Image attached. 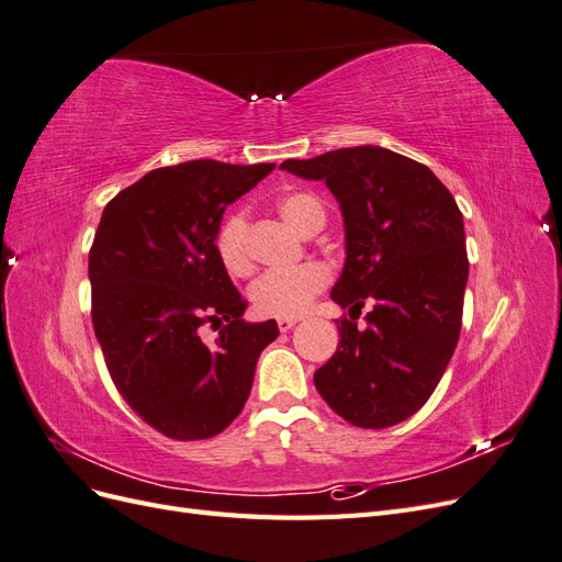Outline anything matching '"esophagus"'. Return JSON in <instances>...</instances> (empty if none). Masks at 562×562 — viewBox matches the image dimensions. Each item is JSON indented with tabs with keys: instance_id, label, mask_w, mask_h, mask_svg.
Here are the masks:
<instances>
[{
	"instance_id": "esophagus-1",
	"label": "esophagus",
	"mask_w": 562,
	"mask_h": 562,
	"mask_svg": "<svg viewBox=\"0 0 562 562\" xmlns=\"http://www.w3.org/2000/svg\"><path fill=\"white\" fill-rule=\"evenodd\" d=\"M295 323H297V318H293V316H285V318H279V321H277V326H279V330H281V333H288V330H293V328H295Z\"/></svg>"
}]
</instances>
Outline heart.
I'll use <instances>...</instances> for the list:
<instances>
[{
  "instance_id": "obj_1",
  "label": "heart",
  "mask_w": 562,
  "mask_h": 562,
  "mask_svg": "<svg viewBox=\"0 0 562 562\" xmlns=\"http://www.w3.org/2000/svg\"><path fill=\"white\" fill-rule=\"evenodd\" d=\"M277 209L304 236L316 234L326 223L323 203L310 192H288L277 201ZM215 250L229 274H250V225L241 211L229 213L223 220V225H220L215 234ZM328 269L318 262H304L293 269H271L250 285L252 310L262 316L277 318L297 316L310 307L312 300L328 285Z\"/></svg>"
}]
</instances>
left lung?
<instances>
[{
	"label": "left lung",
	"mask_w": 562,
	"mask_h": 562,
	"mask_svg": "<svg viewBox=\"0 0 562 562\" xmlns=\"http://www.w3.org/2000/svg\"><path fill=\"white\" fill-rule=\"evenodd\" d=\"M283 171L323 180L339 201L347 262L333 302L342 339L314 384L361 429H386L429 401L462 330L469 258L462 211L427 166L384 147H342ZM373 310L356 327L364 302Z\"/></svg>",
	"instance_id": "1"
}]
</instances>
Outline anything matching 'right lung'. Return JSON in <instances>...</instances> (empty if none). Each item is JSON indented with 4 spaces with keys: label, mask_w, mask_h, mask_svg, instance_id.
Returning <instances> with one entry per match:
<instances>
[{
    "label": "right lung",
    "mask_w": 562,
    "mask_h": 562,
    "mask_svg": "<svg viewBox=\"0 0 562 562\" xmlns=\"http://www.w3.org/2000/svg\"><path fill=\"white\" fill-rule=\"evenodd\" d=\"M271 171L213 159L155 168L108 203L95 229L91 318L110 378L135 415L173 440L225 431L279 335L277 321H241L248 302L215 250L225 209ZM203 322L224 327L213 346L200 339Z\"/></svg>",
    "instance_id": "right-lung-1"
}]
</instances>
